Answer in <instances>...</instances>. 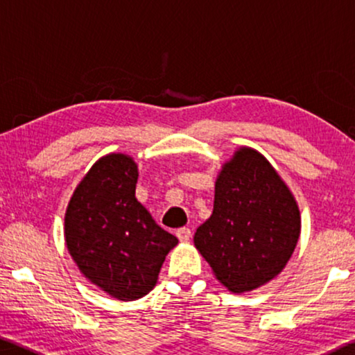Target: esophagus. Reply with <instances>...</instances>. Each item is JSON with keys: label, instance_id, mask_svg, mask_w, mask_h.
Segmentation results:
<instances>
[{"label": "esophagus", "instance_id": "1", "mask_svg": "<svg viewBox=\"0 0 355 355\" xmlns=\"http://www.w3.org/2000/svg\"><path fill=\"white\" fill-rule=\"evenodd\" d=\"M176 234H178L179 241L185 243V241H189L190 236H192V230H190L189 227H182V228H179V230L176 232Z\"/></svg>", "mask_w": 355, "mask_h": 355}]
</instances>
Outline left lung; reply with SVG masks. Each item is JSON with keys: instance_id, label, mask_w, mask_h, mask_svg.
Returning a JSON list of instances; mask_svg holds the SVG:
<instances>
[{"instance_id": "obj_1", "label": "left lung", "mask_w": 355, "mask_h": 355, "mask_svg": "<svg viewBox=\"0 0 355 355\" xmlns=\"http://www.w3.org/2000/svg\"><path fill=\"white\" fill-rule=\"evenodd\" d=\"M300 236L297 201L257 150L241 147L216 181L214 211L193 241L228 291L266 284L291 259Z\"/></svg>"}]
</instances>
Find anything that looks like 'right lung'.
Instances as JSON below:
<instances>
[{
    "mask_svg": "<svg viewBox=\"0 0 355 355\" xmlns=\"http://www.w3.org/2000/svg\"><path fill=\"white\" fill-rule=\"evenodd\" d=\"M136 181L138 168L130 157H103L74 190L64 216L67 246L79 270L123 302L152 291L178 244L136 200Z\"/></svg>",
    "mask_w": 355,
    "mask_h": 355,
    "instance_id": "add662e5",
    "label": "right lung"
}]
</instances>
